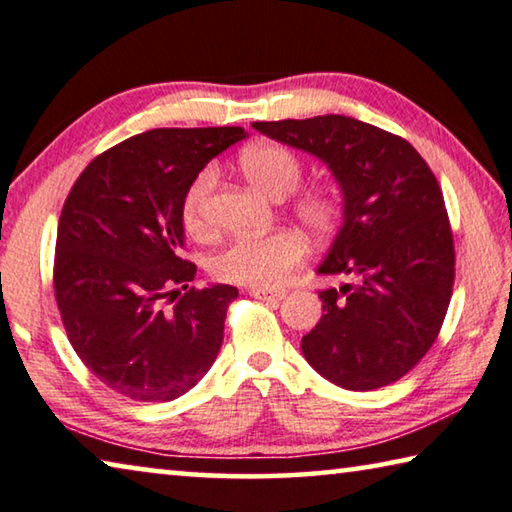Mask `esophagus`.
<instances>
[{
	"label": "esophagus",
	"mask_w": 512,
	"mask_h": 512,
	"mask_svg": "<svg viewBox=\"0 0 512 512\" xmlns=\"http://www.w3.org/2000/svg\"><path fill=\"white\" fill-rule=\"evenodd\" d=\"M250 296H255L259 300H282L287 296V291L282 289H266V287H253L250 289Z\"/></svg>",
	"instance_id": "esophagus-1"
}]
</instances>
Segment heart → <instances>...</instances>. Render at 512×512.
<instances>
[{
    "label": "heart",
    "mask_w": 512,
    "mask_h": 512,
    "mask_svg": "<svg viewBox=\"0 0 512 512\" xmlns=\"http://www.w3.org/2000/svg\"><path fill=\"white\" fill-rule=\"evenodd\" d=\"M239 164L250 184L275 200L291 196L303 182V159L282 143H257L241 152ZM216 184V168H200L182 196V223L193 237H205L207 200ZM289 212L303 223L314 237H330L344 221L346 205L342 193L326 184H314L298 191L289 202ZM310 246L298 230H278L266 237H241L227 243L212 257L209 269L214 278L234 285L278 287L287 275L305 262Z\"/></svg>",
    "instance_id": "b5f03b06"
}]
</instances>
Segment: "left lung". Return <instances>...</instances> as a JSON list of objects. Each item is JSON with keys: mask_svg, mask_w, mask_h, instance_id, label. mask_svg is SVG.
I'll use <instances>...</instances> for the list:
<instances>
[{"mask_svg": "<svg viewBox=\"0 0 512 512\" xmlns=\"http://www.w3.org/2000/svg\"><path fill=\"white\" fill-rule=\"evenodd\" d=\"M253 127L326 161L344 193V225L319 273L348 282L319 291L326 314L300 342L305 360L355 392L396 383L431 351L456 278L433 170L401 136L335 113Z\"/></svg>", "mask_w": 512, "mask_h": 512, "instance_id": "1", "label": "left lung"}]
</instances>
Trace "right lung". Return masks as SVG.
Instances as JSON below:
<instances>
[{
	"label": "right lung",
	"mask_w": 512,
	"mask_h": 512,
	"mask_svg": "<svg viewBox=\"0 0 512 512\" xmlns=\"http://www.w3.org/2000/svg\"><path fill=\"white\" fill-rule=\"evenodd\" d=\"M243 127H161L113 145L63 202L54 298L79 360L127 399L173 401L198 383L223 344L237 287H189L182 196Z\"/></svg>",
	"instance_id": "obj_1"
}]
</instances>
